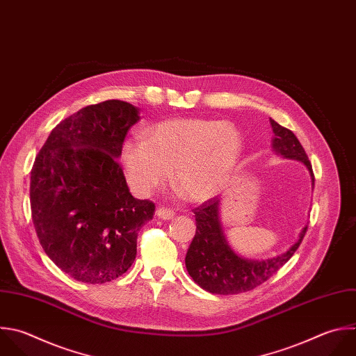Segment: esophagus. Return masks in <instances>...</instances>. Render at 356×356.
Segmentation results:
<instances>
[{"label":"esophagus","mask_w":356,"mask_h":356,"mask_svg":"<svg viewBox=\"0 0 356 356\" xmlns=\"http://www.w3.org/2000/svg\"><path fill=\"white\" fill-rule=\"evenodd\" d=\"M156 216H157L159 218H163V220H171V218H174L175 213H174L172 210H170V209L159 207V209L156 210Z\"/></svg>","instance_id":"esophagus-1"}]
</instances>
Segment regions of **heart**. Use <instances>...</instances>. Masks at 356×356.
I'll return each mask as SVG.
<instances>
[{
  "label": "heart",
  "mask_w": 356,
  "mask_h": 356,
  "mask_svg": "<svg viewBox=\"0 0 356 356\" xmlns=\"http://www.w3.org/2000/svg\"><path fill=\"white\" fill-rule=\"evenodd\" d=\"M242 149L238 129L213 120H168L150 129L149 139L132 136L121 147L131 188L149 195L174 184L184 196L202 202L217 193L234 170Z\"/></svg>",
  "instance_id": "obj_1"
}]
</instances>
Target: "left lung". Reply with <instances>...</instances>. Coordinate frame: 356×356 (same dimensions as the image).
<instances>
[{"label":"left lung","mask_w":356,"mask_h":356,"mask_svg":"<svg viewBox=\"0 0 356 356\" xmlns=\"http://www.w3.org/2000/svg\"><path fill=\"white\" fill-rule=\"evenodd\" d=\"M270 124L274 132V152L285 159H293L303 163L314 184L312 164L296 136L274 120H270ZM218 207L220 199L214 196L193 209L196 234L185 257L189 275L200 288L211 293L232 295L259 286L292 257L307 231L306 225L302 229L299 239L280 256L260 261L243 259L231 249L225 239Z\"/></svg>","instance_id":"8db88e82"}]
</instances>
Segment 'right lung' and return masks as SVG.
<instances>
[{"label": "right lung", "instance_id": "obj_1", "mask_svg": "<svg viewBox=\"0 0 356 356\" xmlns=\"http://www.w3.org/2000/svg\"><path fill=\"white\" fill-rule=\"evenodd\" d=\"M139 110L121 100L88 106L63 120L36 156L31 207L46 254L70 277L104 284L136 257L154 203L135 199L117 159Z\"/></svg>", "mask_w": 356, "mask_h": 356}]
</instances>
